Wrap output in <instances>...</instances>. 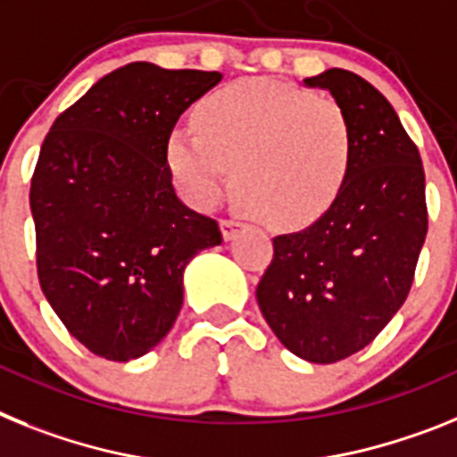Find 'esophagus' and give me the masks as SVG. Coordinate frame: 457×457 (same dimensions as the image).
I'll use <instances>...</instances> for the list:
<instances>
[{
	"label": "esophagus",
	"mask_w": 457,
	"mask_h": 457,
	"mask_svg": "<svg viewBox=\"0 0 457 457\" xmlns=\"http://www.w3.org/2000/svg\"><path fill=\"white\" fill-rule=\"evenodd\" d=\"M241 229H244V223H239V220H220V232H223L225 241L237 239Z\"/></svg>",
	"instance_id": "obj_1"
}]
</instances>
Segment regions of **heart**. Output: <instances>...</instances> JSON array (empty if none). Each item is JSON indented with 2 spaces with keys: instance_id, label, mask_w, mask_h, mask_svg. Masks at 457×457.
<instances>
[{
  "instance_id": "b5f03b06",
  "label": "heart",
  "mask_w": 457,
  "mask_h": 457,
  "mask_svg": "<svg viewBox=\"0 0 457 457\" xmlns=\"http://www.w3.org/2000/svg\"><path fill=\"white\" fill-rule=\"evenodd\" d=\"M195 126L168 137V165L195 206L232 190L273 229H301L331 209L352 168L354 137L331 98L271 80H241L202 98Z\"/></svg>"
}]
</instances>
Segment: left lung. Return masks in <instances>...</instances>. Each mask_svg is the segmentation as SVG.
Here are the masks:
<instances>
[{"mask_svg":"<svg viewBox=\"0 0 457 457\" xmlns=\"http://www.w3.org/2000/svg\"><path fill=\"white\" fill-rule=\"evenodd\" d=\"M347 114L352 168L338 200L301 232L273 239L260 311L299 359L336 363L370 345L410 295L428 232L426 174L394 105L352 71L305 78Z\"/></svg>","mask_w":457,"mask_h":457,"instance_id":"1","label":"left lung"}]
</instances>
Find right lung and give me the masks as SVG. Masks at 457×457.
<instances>
[{"label":"right lung","instance_id":"1","mask_svg":"<svg viewBox=\"0 0 457 457\" xmlns=\"http://www.w3.org/2000/svg\"><path fill=\"white\" fill-rule=\"evenodd\" d=\"M223 80L218 71L133 62L57 117L31 177L37 267L47 303L89 352L145 356L184 303V271L220 245L216 220L184 204L168 137Z\"/></svg>","mask_w":457,"mask_h":457}]
</instances>
